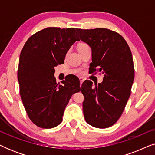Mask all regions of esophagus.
Segmentation results:
<instances>
[{"label":"esophagus","instance_id":"34e87169","mask_svg":"<svg viewBox=\"0 0 155 155\" xmlns=\"http://www.w3.org/2000/svg\"><path fill=\"white\" fill-rule=\"evenodd\" d=\"M80 87H81L82 82H84V79H83V78H80Z\"/></svg>","mask_w":155,"mask_h":155}]
</instances>
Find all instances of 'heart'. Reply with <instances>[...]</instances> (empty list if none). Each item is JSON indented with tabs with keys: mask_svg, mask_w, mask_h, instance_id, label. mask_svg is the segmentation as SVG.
I'll return each instance as SVG.
<instances>
[{
	"mask_svg": "<svg viewBox=\"0 0 155 155\" xmlns=\"http://www.w3.org/2000/svg\"><path fill=\"white\" fill-rule=\"evenodd\" d=\"M87 46H88V44H87L84 43V42H82V43H80V44L78 45V50L79 51V50H80V49H82V48L87 47ZM79 73H80V72Z\"/></svg>",
	"mask_w": 155,
	"mask_h": 155,
	"instance_id": "1",
	"label": "heart"
}]
</instances>
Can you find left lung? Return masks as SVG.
<instances>
[{"label": "left lung", "mask_w": 155, "mask_h": 155, "mask_svg": "<svg viewBox=\"0 0 155 155\" xmlns=\"http://www.w3.org/2000/svg\"><path fill=\"white\" fill-rule=\"evenodd\" d=\"M76 30L92 48L91 73L104 74L103 82L94 87L90 80L82 84L84 119L95 128H109L119 119L130 96L135 75L132 53L124 38L111 29Z\"/></svg>", "instance_id": "8db88e82"}]
</instances>
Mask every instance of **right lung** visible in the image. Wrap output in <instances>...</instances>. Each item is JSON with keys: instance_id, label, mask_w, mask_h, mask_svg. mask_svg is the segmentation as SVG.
<instances>
[{"instance_id": "1", "label": "right lung", "mask_w": 155, "mask_h": 155, "mask_svg": "<svg viewBox=\"0 0 155 155\" xmlns=\"http://www.w3.org/2000/svg\"><path fill=\"white\" fill-rule=\"evenodd\" d=\"M76 41L80 39L75 28L47 27L31 35L20 53V97L29 119L39 128L58 126L71 96L82 90L77 77L65 79L63 84L54 78V68L64 63L65 54Z\"/></svg>"}]
</instances>
